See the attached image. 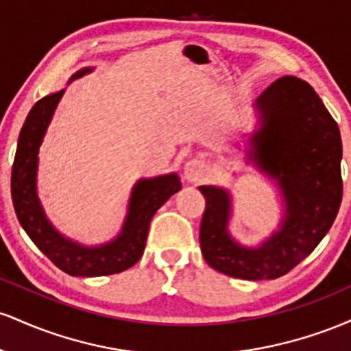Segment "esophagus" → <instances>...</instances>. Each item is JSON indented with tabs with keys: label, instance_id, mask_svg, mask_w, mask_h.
Returning a JSON list of instances; mask_svg holds the SVG:
<instances>
[{
	"label": "esophagus",
	"instance_id": "34e87169",
	"mask_svg": "<svg viewBox=\"0 0 351 351\" xmlns=\"http://www.w3.org/2000/svg\"><path fill=\"white\" fill-rule=\"evenodd\" d=\"M204 175H206V168H204V163L201 160H189L184 165V178L191 181V183L199 181Z\"/></svg>",
	"mask_w": 351,
	"mask_h": 351
}]
</instances>
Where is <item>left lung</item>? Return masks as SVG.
Returning <instances> with one entry per match:
<instances>
[{
	"label": "left lung",
	"mask_w": 351,
	"mask_h": 351,
	"mask_svg": "<svg viewBox=\"0 0 351 351\" xmlns=\"http://www.w3.org/2000/svg\"><path fill=\"white\" fill-rule=\"evenodd\" d=\"M257 107L263 123L249 158L279 180L287 206L280 231L257 249L236 244L226 229L229 195L199 186L206 199L201 252L213 269L245 280L277 279L300 264L332 228L343 196L340 130L313 87L285 75L265 88Z\"/></svg>",
	"instance_id": "1"
}]
</instances>
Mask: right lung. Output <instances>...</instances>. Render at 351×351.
I'll return each instance as SVG.
<instances>
[{
    "instance_id": "1",
    "label": "right lung",
    "mask_w": 351,
    "mask_h": 351,
    "mask_svg": "<svg viewBox=\"0 0 351 351\" xmlns=\"http://www.w3.org/2000/svg\"><path fill=\"white\" fill-rule=\"evenodd\" d=\"M88 71L90 69L79 71L72 79L80 77ZM62 94L64 90H59L38 100L21 128L11 173V195L16 216L44 256L69 276L97 277L127 271L142 257L153 215L181 189L180 178L173 173L136 183L122 234L110 244L84 247L60 236L46 219L39 204L36 195V168L39 145Z\"/></svg>"
}]
</instances>
